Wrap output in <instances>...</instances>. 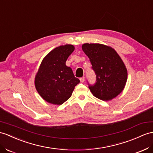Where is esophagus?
I'll return each instance as SVG.
<instances>
[{
  "mask_svg": "<svg viewBox=\"0 0 153 153\" xmlns=\"http://www.w3.org/2000/svg\"><path fill=\"white\" fill-rule=\"evenodd\" d=\"M84 80H85V78L84 76L80 78V81L81 82H84Z\"/></svg>",
  "mask_w": 153,
  "mask_h": 153,
  "instance_id": "esophagus-1",
  "label": "esophagus"
}]
</instances>
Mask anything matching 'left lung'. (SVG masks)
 I'll list each match as a JSON object with an SVG mask.
<instances>
[{"mask_svg": "<svg viewBox=\"0 0 153 153\" xmlns=\"http://www.w3.org/2000/svg\"><path fill=\"white\" fill-rule=\"evenodd\" d=\"M82 48L96 74L95 84L89 86L92 94L105 101L116 97L124 89L128 76L120 55L112 47L100 43H84Z\"/></svg>", "mask_w": 153, "mask_h": 153, "instance_id": "8db88e82", "label": "left lung"}]
</instances>
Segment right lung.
Instances as JSON below:
<instances>
[{"instance_id":"obj_1","label":"right lung","mask_w":153,"mask_h":153,"mask_svg":"<svg viewBox=\"0 0 153 153\" xmlns=\"http://www.w3.org/2000/svg\"><path fill=\"white\" fill-rule=\"evenodd\" d=\"M74 50L73 45L56 47L41 63L35 76V87L39 95L48 103L61 105L71 96L74 87L80 82L70 67L65 65Z\"/></svg>"}]
</instances>
